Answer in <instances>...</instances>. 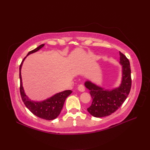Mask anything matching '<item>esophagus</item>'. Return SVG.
<instances>
[{
    "instance_id": "esophagus-1",
    "label": "esophagus",
    "mask_w": 150,
    "mask_h": 150,
    "mask_svg": "<svg viewBox=\"0 0 150 150\" xmlns=\"http://www.w3.org/2000/svg\"><path fill=\"white\" fill-rule=\"evenodd\" d=\"M78 90H79V91H81V92H84V91H85V88H84V86L83 85L81 84V85L79 86Z\"/></svg>"
}]
</instances>
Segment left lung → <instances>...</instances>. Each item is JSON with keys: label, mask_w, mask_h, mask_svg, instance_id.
<instances>
[{"label": "left lung", "mask_w": 150, "mask_h": 150, "mask_svg": "<svg viewBox=\"0 0 150 150\" xmlns=\"http://www.w3.org/2000/svg\"><path fill=\"white\" fill-rule=\"evenodd\" d=\"M119 55L122 74L119 86L106 89L99 86L91 81L88 80L84 82V86L90 90L93 99L91 105L87 110L95 117L110 115L121 106L129 93L132 86L129 61L121 52H119Z\"/></svg>", "instance_id": "obj_1"}]
</instances>
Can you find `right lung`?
Wrapping results in <instances>:
<instances>
[{"label":"right lung","mask_w":150,"mask_h":150,"mask_svg":"<svg viewBox=\"0 0 150 150\" xmlns=\"http://www.w3.org/2000/svg\"><path fill=\"white\" fill-rule=\"evenodd\" d=\"M45 44H42L36 47L35 49L31 51L28 53L27 56L22 60L21 64L19 68V77H20L21 81V86H20V91L22 97V100L23 101L24 104L26 108L29 110L31 113L34 114L37 117L41 118V119L45 120H53L56 119L58 117L60 111H61L64 104L69 95L72 93L71 90H65L59 93H57L55 95H52V97L40 101H35L30 99L27 96V95L25 93L24 89L22 86V81L21 76V69L22 64L24 60L26 57L30 55V54L35 53L38 51L42 49Z\"/></svg>","instance_id":"right-lung-1"}]
</instances>
